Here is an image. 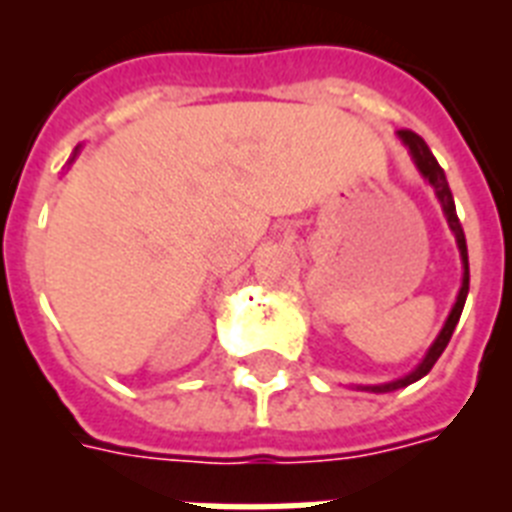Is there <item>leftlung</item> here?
Returning a JSON list of instances; mask_svg holds the SVG:
<instances>
[{"label":"left lung","mask_w":512,"mask_h":512,"mask_svg":"<svg viewBox=\"0 0 512 512\" xmlns=\"http://www.w3.org/2000/svg\"><path fill=\"white\" fill-rule=\"evenodd\" d=\"M398 138L404 140L406 146H409V151H412V159L414 164L420 167V172L425 177H428V183L436 188V196L438 201H441V207H444V215L446 220H449V228L454 231V236H457V247H460V255H462V265H465V276H462V289H460V297H457V303H454L452 313H449V319H446L444 329H441V335L436 337V342L430 345L428 356L422 358V364L414 369L412 374H406L404 380H396V382H388V385H374V393H388V390H396V388H406V385H412V382H417L420 377H425V374L433 369V364L438 361V356L444 353V348L449 345V340H452V332L454 327H457V321H460L462 316V308H465V300H468V289H470V268H468V244H465V231H462V223L460 217H457V209H454V199H452V191H449V183H446V175L444 170H441V164L436 162V156L430 154L428 143L417 135V132L412 130H398Z\"/></svg>","instance_id":"left-lung-1"}]
</instances>
